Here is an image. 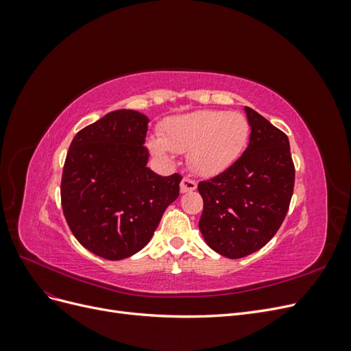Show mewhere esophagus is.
I'll return each mask as SVG.
<instances>
[{
    "instance_id": "1",
    "label": "esophagus",
    "mask_w": 351,
    "mask_h": 351,
    "mask_svg": "<svg viewBox=\"0 0 351 351\" xmlns=\"http://www.w3.org/2000/svg\"><path fill=\"white\" fill-rule=\"evenodd\" d=\"M196 187H197V183L195 182V180L189 178V177H184L182 180V183H180V190H182V193L193 192V190H196Z\"/></svg>"
}]
</instances>
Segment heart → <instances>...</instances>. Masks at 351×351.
Returning a JSON list of instances; mask_svg holds the SVG:
<instances>
[{
    "instance_id": "heart-1",
    "label": "heart",
    "mask_w": 351,
    "mask_h": 351,
    "mask_svg": "<svg viewBox=\"0 0 351 351\" xmlns=\"http://www.w3.org/2000/svg\"><path fill=\"white\" fill-rule=\"evenodd\" d=\"M249 133V121L240 112L202 110L167 121L161 141L152 139L149 147L162 159L169 158V151L190 152V165L197 174L214 176L240 156Z\"/></svg>"
}]
</instances>
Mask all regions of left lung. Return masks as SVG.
<instances>
[{"instance_id":"1","label":"left lung","mask_w":351,"mask_h":351,"mask_svg":"<svg viewBox=\"0 0 351 351\" xmlns=\"http://www.w3.org/2000/svg\"><path fill=\"white\" fill-rule=\"evenodd\" d=\"M246 151L226 171L200 182L199 230L210 249L230 259L262 249L278 231L290 206L294 164L289 137L254 110Z\"/></svg>"}]
</instances>
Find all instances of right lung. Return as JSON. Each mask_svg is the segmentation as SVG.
I'll return each instance as SVG.
<instances>
[{
	"instance_id": "1",
	"label": "right lung",
	"mask_w": 351,
	"mask_h": 351,
	"mask_svg": "<svg viewBox=\"0 0 351 351\" xmlns=\"http://www.w3.org/2000/svg\"><path fill=\"white\" fill-rule=\"evenodd\" d=\"M147 123L133 110L108 112L74 136L66 156L62 212L82 246L104 259L143 249L180 193L182 176L146 167Z\"/></svg>"
}]
</instances>
